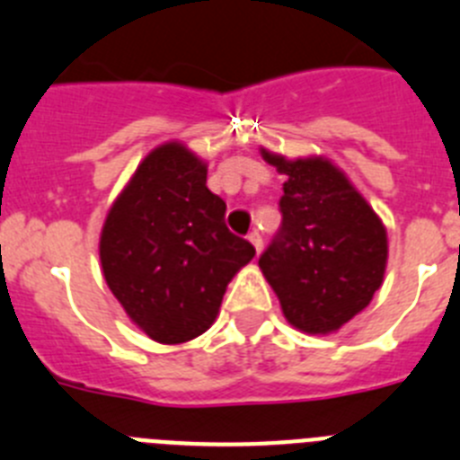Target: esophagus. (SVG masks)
I'll return each mask as SVG.
<instances>
[{
  "instance_id": "1",
  "label": "esophagus",
  "mask_w": 460,
  "mask_h": 460,
  "mask_svg": "<svg viewBox=\"0 0 460 460\" xmlns=\"http://www.w3.org/2000/svg\"><path fill=\"white\" fill-rule=\"evenodd\" d=\"M250 243H252V245H254L256 254H261V250H263V238H261V235L256 234V231H252V234H250Z\"/></svg>"
}]
</instances>
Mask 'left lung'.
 Listing matches in <instances>:
<instances>
[{"label":"left lung","mask_w":460,"mask_h":460,"mask_svg":"<svg viewBox=\"0 0 460 460\" xmlns=\"http://www.w3.org/2000/svg\"><path fill=\"white\" fill-rule=\"evenodd\" d=\"M287 176L281 229L259 268L293 328L337 332L378 291L387 266V231L349 176L323 155L288 160L261 148Z\"/></svg>","instance_id":"obj_1"}]
</instances>
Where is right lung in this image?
Returning a JSON list of instances; mask_svg holds the SVG:
<instances>
[{
    "label": "right lung",
    "mask_w": 460,
    "mask_h": 460,
    "mask_svg": "<svg viewBox=\"0 0 460 460\" xmlns=\"http://www.w3.org/2000/svg\"><path fill=\"white\" fill-rule=\"evenodd\" d=\"M206 173L208 164L185 144H160L101 231L107 287L144 334L167 346L204 334L229 281L254 259V247L226 229V204L210 192Z\"/></svg>",
    "instance_id": "1"
}]
</instances>
